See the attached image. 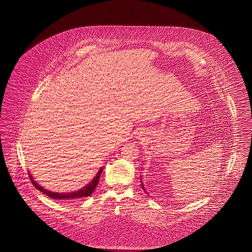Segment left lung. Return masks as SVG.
<instances>
[{
    "mask_svg": "<svg viewBox=\"0 0 252 252\" xmlns=\"http://www.w3.org/2000/svg\"><path fill=\"white\" fill-rule=\"evenodd\" d=\"M141 182H142V181H141ZM142 183H143V182H142ZM142 187H143V189H144V192H146V191H145V189H144V186H143V184H142Z\"/></svg>",
    "mask_w": 252,
    "mask_h": 252,
    "instance_id": "1",
    "label": "left lung"
}]
</instances>
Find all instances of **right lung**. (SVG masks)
Segmentation results:
<instances>
[{
    "label": "right lung",
    "mask_w": 252,
    "mask_h": 252,
    "mask_svg": "<svg viewBox=\"0 0 252 252\" xmlns=\"http://www.w3.org/2000/svg\"><path fill=\"white\" fill-rule=\"evenodd\" d=\"M103 169H104V167H101L99 169V171H98V173L96 174L94 179L92 180L89 184H87L82 189L77 190L76 192H51V191H48V190L44 189L43 187L39 186V185L36 183V181L33 180V178H32V176L30 175V173H29V175H30L29 177H30V180L32 181L33 185L36 187L38 191L43 192L44 194L48 195L49 197H51V198H53V199H60V200H62V199H66V200H67V199H79V198H82V197L90 196V195L94 192V189L96 188V186H97V184H98V181H99V179H100V176H101V174H102Z\"/></svg>",
    "instance_id": "right-lung-1"
}]
</instances>
